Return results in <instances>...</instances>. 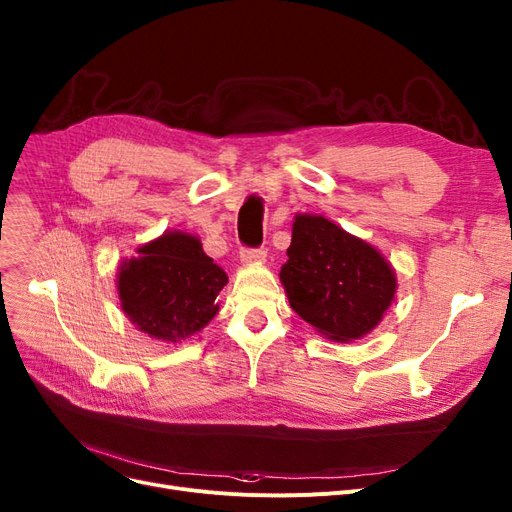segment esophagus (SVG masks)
<instances>
[{
	"mask_svg": "<svg viewBox=\"0 0 512 512\" xmlns=\"http://www.w3.org/2000/svg\"><path fill=\"white\" fill-rule=\"evenodd\" d=\"M265 257H267L265 249H242L240 251V263L242 265L261 263V261H265Z\"/></svg>",
	"mask_w": 512,
	"mask_h": 512,
	"instance_id": "esophagus-1",
	"label": "esophagus"
}]
</instances>
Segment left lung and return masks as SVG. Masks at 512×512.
Returning a JSON list of instances; mask_svg holds the SVG:
<instances>
[{
	"label": "left lung",
	"mask_w": 512,
	"mask_h": 512,
	"mask_svg": "<svg viewBox=\"0 0 512 512\" xmlns=\"http://www.w3.org/2000/svg\"><path fill=\"white\" fill-rule=\"evenodd\" d=\"M286 255L280 282L290 307L332 342L367 336L394 303L390 261L324 215H294Z\"/></svg>",
	"instance_id": "8db88e82"
}]
</instances>
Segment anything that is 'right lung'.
<instances>
[{
    "label": "right lung",
    "mask_w": 512,
    "mask_h": 512,
    "mask_svg": "<svg viewBox=\"0 0 512 512\" xmlns=\"http://www.w3.org/2000/svg\"><path fill=\"white\" fill-rule=\"evenodd\" d=\"M118 267L120 309L153 340L176 344L199 334L220 311L228 276L205 255L201 238L166 230Z\"/></svg>",
    "instance_id": "1"
}]
</instances>
